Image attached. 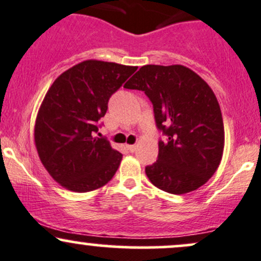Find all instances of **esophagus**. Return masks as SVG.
<instances>
[{
    "label": "esophagus",
    "instance_id": "obj_1",
    "mask_svg": "<svg viewBox=\"0 0 261 261\" xmlns=\"http://www.w3.org/2000/svg\"><path fill=\"white\" fill-rule=\"evenodd\" d=\"M126 148H127L130 152H134V151H136V145H126Z\"/></svg>",
    "mask_w": 261,
    "mask_h": 261
}]
</instances>
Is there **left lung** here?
Instances as JSON below:
<instances>
[{"label":"left lung","instance_id":"obj_1","mask_svg":"<svg viewBox=\"0 0 261 261\" xmlns=\"http://www.w3.org/2000/svg\"><path fill=\"white\" fill-rule=\"evenodd\" d=\"M124 87L145 91L157 127L168 137L145 170L154 187L185 194L210 181L224 151L222 111L210 85L185 65L147 64Z\"/></svg>","mask_w":261,"mask_h":261}]
</instances>
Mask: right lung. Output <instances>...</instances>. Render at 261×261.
I'll return each mask as SVG.
<instances>
[{
	"label": "right lung",
	"mask_w": 261,
	"mask_h": 261,
	"mask_svg": "<svg viewBox=\"0 0 261 261\" xmlns=\"http://www.w3.org/2000/svg\"><path fill=\"white\" fill-rule=\"evenodd\" d=\"M137 67L88 59L62 73L43 99L34 124V145L51 178L85 193L110 181L122 154L95 136L110 96Z\"/></svg>",
	"instance_id": "right-lung-1"
}]
</instances>
